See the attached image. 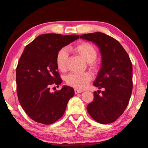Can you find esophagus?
<instances>
[{
	"label": "esophagus",
	"mask_w": 148,
	"mask_h": 148,
	"mask_svg": "<svg viewBox=\"0 0 148 148\" xmlns=\"http://www.w3.org/2000/svg\"><path fill=\"white\" fill-rule=\"evenodd\" d=\"M82 92V90H78V89H74V92L75 94H77V93H81Z\"/></svg>",
	"instance_id": "1"
}]
</instances>
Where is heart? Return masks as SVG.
<instances>
[{"label": "heart", "instance_id": "obj_1", "mask_svg": "<svg viewBox=\"0 0 148 148\" xmlns=\"http://www.w3.org/2000/svg\"><path fill=\"white\" fill-rule=\"evenodd\" d=\"M74 53L81 57L84 61L88 62L89 69L92 72H97L99 70V64L95 61L98 53L93 45L86 42H82L72 47ZM68 53L64 48L59 49L57 53L56 62L57 69L62 72L66 70ZM92 79L89 72L81 74L71 73L66 77V83L68 86L77 89H83L87 86Z\"/></svg>", "mask_w": 148, "mask_h": 148}]
</instances>
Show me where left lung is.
<instances>
[{"label":"left lung","instance_id":"obj_1","mask_svg":"<svg viewBox=\"0 0 148 148\" xmlns=\"http://www.w3.org/2000/svg\"><path fill=\"white\" fill-rule=\"evenodd\" d=\"M80 38L93 42L102 56L101 68L93 85L103 89L94 92L87 106L90 116L102 124L111 123L126 109L132 90V66L129 55L119 42L102 32L85 34Z\"/></svg>","mask_w":148,"mask_h":148}]
</instances>
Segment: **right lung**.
I'll list each match as a JSON object with an SVG mask.
<instances>
[{
    "label": "right lung",
    "instance_id": "add662e5",
    "mask_svg": "<svg viewBox=\"0 0 148 148\" xmlns=\"http://www.w3.org/2000/svg\"><path fill=\"white\" fill-rule=\"evenodd\" d=\"M79 36L43 34L25 47L16 69L17 93L21 107L34 121L44 125L57 121L74 96V90L69 86L54 92L49 89L62 82L57 72V53Z\"/></svg>",
    "mask_w": 148,
    "mask_h": 148
}]
</instances>
